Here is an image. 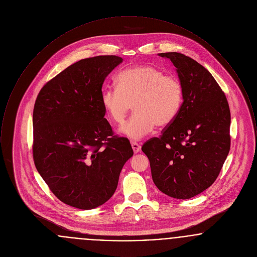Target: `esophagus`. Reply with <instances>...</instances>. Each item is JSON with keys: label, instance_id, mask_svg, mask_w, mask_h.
Returning <instances> with one entry per match:
<instances>
[{"label": "esophagus", "instance_id": "34e87169", "mask_svg": "<svg viewBox=\"0 0 257 257\" xmlns=\"http://www.w3.org/2000/svg\"><path fill=\"white\" fill-rule=\"evenodd\" d=\"M131 146H132V148H133V150H134L135 154H137V153H139V152L141 151V146H140L138 143L132 142V143H131Z\"/></svg>", "mask_w": 257, "mask_h": 257}]
</instances>
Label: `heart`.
Here are the masks:
<instances>
[{
	"mask_svg": "<svg viewBox=\"0 0 257 257\" xmlns=\"http://www.w3.org/2000/svg\"><path fill=\"white\" fill-rule=\"evenodd\" d=\"M117 86L103 89L101 100L110 120L122 124L134 105L136 110L121 132L138 141L155 126L166 127L177 116L183 103L180 80L153 65H138L118 74Z\"/></svg>",
	"mask_w": 257,
	"mask_h": 257,
	"instance_id": "b5f03b06",
	"label": "heart"
}]
</instances>
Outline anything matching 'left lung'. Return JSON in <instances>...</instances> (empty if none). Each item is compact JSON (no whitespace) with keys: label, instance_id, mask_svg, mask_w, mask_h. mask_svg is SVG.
I'll return each mask as SVG.
<instances>
[{"label":"left lung","instance_id":"8db88e82","mask_svg":"<svg viewBox=\"0 0 257 257\" xmlns=\"http://www.w3.org/2000/svg\"><path fill=\"white\" fill-rule=\"evenodd\" d=\"M159 56L176 67L183 103L175 119L142 150L160 191L188 199L205 191L220 174L230 149V110L224 92L200 63L177 52Z\"/></svg>","mask_w":257,"mask_h":257}]
</instances>
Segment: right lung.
<instances>
[{"instance_id":"1","label":"right lung","mask_w":257,"mask_h":257,"mask_svg":"<svg viewBox=\"0 0 257 257\" xmlns=\"http://www.w3.org/2000/svg\"><path fill=\"white\" fill-rule=\"evenodd\" d=\"M122 58L77 61L51 79L37 95L33 157L51 192L63 203L88 210L109 200L134 152L104 117L102 86Z\"/></svg>"}]
</instances>
